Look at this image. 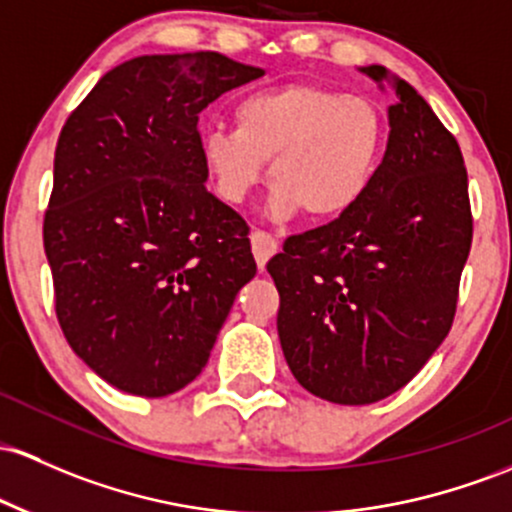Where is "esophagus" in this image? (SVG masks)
Listing matches in <instances>:
<instances>
[{"instance_id": "34e87169", "label": "esophagus", "mask_w": 512, "mask_h": 512, "mask_svg": "<svg viewBox=\"0 0 512 512\" xmlns=\"http://www.w3.org/2000/svg\"><path fill=\"white\" fill-rule=\"evenodd\" d=\"M250 243H252V252H255L257 267L260 269H265L267 262L279 252L277 238H272V235L265 233V230H255V233L250 235Z\"/></svg>"}]
</instances>
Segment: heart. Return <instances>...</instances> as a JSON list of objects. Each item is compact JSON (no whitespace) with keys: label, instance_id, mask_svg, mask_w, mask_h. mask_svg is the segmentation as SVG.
Instances as JSON below:
<instances>
[{"label":"heart","instance_id":"1","mask_svg":"<svg viewBox=\"0 0 512 512\" xmlns=\"http://www.w3.org/2000/svg\"><path fill=\"white\" fill-rule=\"evenodd\" d=\"M235 128L201 136V157L216 194L243 204L269 163L277 216L303 209L313 221L347 213L372 187L386 153L389 126L374 101L291 82L247 94L235 106Z\"/></svg>","mask_w":512,"mask_h":512}]
</instances>
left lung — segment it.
I'll list each match as a JSON object with an SVG mask.
<instances>
[{
  "label": "left lung",
  "instance_id": "obj_1",
  "mask_svg": "<svg viewBox=\"0 0 512 512\" xmlns=\"http://www.w3.org/2000/svg\"><path fill=\"white\" fill-rule=\"evenodd\" d=\"M376 82L381 65L362 67ZM389 143L372 187L267 262L291 374L313 396L367 406L408 384L457 313L474 218L457 138L393 77Z\"/></svg>",
  "mask_w": 512,
  "mask_h": 512
}]
</instances>
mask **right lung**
<instances>
[{
	"label": "right lung",
	"instance_id": "obj_1",
	"mask_svg": "<svg viewBox=\"0 0 512 512\" xmlns=\"http://www.w3.org/2000/svg\"><path fill=\"white\" fill-rule=\"evenodd\" d=\"M265 72L221 53L140 55L106 72L60 131L43 245L75 355L133 396L206 367L255 277L250 228L204 187L199 114Z\"/></svg>",
	"mask_w": 512,
	"mask_h": 512
}]
</instances>
